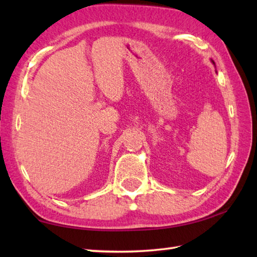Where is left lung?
<instances>
[{
	"mask_svg": "<svg viewBox=\"0 0 257 257\" xmlns=\"http://www.w3.org/2000/svg\"><path fill=\"white\" fill-rule=\"evenodd\" d=\"M210 60H211V62H212V64H214V65H215V61H214V60H212V59H210Z\"/></svg>",
	"mask_w": 257,
	"mask_h": 257,
	"instance_id": "left-lung-1",
	"label": "left lung"
}]
</instances>
